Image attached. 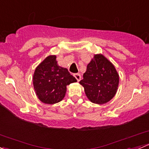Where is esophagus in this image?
<instances>
[{
    "label": "esophagus",
    "instance_id": "esophagus-1",
    "mask_svg": "<svg viewBox=\"0 0 149 149\" xmlns=\"http://www.w3.org/2000/svg\"><path fill=\"white\" fill-rule=\"evenodd\" d=\"M73 76H74V77L76 78L78 81L81 80V75L79 73H75V74H73Z\"/></svg>",
    "mask_w": 149,
    "mask_h": 149
}]
</instances>
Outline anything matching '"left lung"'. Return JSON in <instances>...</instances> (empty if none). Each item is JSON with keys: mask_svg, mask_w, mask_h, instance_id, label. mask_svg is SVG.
<instances>
[{"mask_svg": "<svg viewBox=\"0 0 149 149\" xmlns=\"http://www.w3.org/2000/svg\"><path fill=\"white\" fill-rule=\"evenodd\" d=\"M83 78L79 84L83 86L87 98L93 103L108 102L118 91L119 75L113 64L101 54L94 55Z\"/></svg>", "mask_w": 149, "mask_h": 149, "instance_id": "8db88e82", "label": "left lung"}]
</instances>
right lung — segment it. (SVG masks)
<instances>
[{"instance_id": "1", "label": "right lung", "mask_w": 149, "mask_h": 149, "mask_svg": "<svg viewBox=\"0 0 149 149\" xmlns=\"http://www.w3.org/2000/svg\"><path fill=\"white\" fill-rule=\"evenodd\" d=\"M77 81L67 68L58 65L55 55H49L35 69L33 85L39 100L52 104L61 102L66 93V86Z\"/></svg>"}]
</instances>
